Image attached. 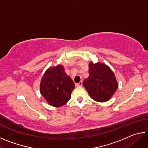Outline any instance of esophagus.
I'll list each match as a JSON object with an SVG mask.
<instances>
[{
	"mask_svg": "<svg viewBox=\"0 0 148 148\" xmlns=\"http://www.w3.org/2000/svg\"><path fill=\"white\" fill-rule=\"evenodd\" d=\"M82 84H83V82H82V81H81V82H79V83L76 84V85L77 86H82Z\"/></svg>",
	"mask_w": 148,
	"mask_h": 148,
	"instance_id": "obj_1",
	"label": "esophagus"
}]
</instances>
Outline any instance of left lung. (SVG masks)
<instances>
[{
  "label": "left lung",
  "mask_w": 148,
  "mask_h": 148,
  "mask_svg": "<svg viewBox=\"0 0 148 148\" xmlns=\"http://www.w3.org/2000/svg\"><path fill=\"white\" fill-rule=\"evenodd\" d=\"M89 76L83 86L95 101L106 102L116 91L118 84L114 72L105 64L89 63Z\"/></svg>",
  "instance_id": "8db88e82"
}]
</instances>
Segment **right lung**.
Returning a JSON list of instances; mask_svg holds the SVG:
<instances>
[{
    "instance_id": "right-lung-1",
    "label": "right lung",
    "mask_w": 148,
    "mask_h": 148,
    "mask_svg": "<svg viewBox=\"0 0 148 148\" xmlns=\"http://www.w3.org/2000/svg\"><path fill=\"white\" fill-rule=\"evenodd\" d=\"M74 87V82L65 73L63 66L59 65L45 72L41 80L40 92L50 105L59 107L69 101Z\"/></svg>"
}]
</instances>
